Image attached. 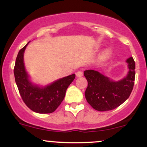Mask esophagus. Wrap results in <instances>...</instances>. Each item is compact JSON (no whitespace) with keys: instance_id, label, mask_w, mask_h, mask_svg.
<instances>
[{"instance_id":"obj_1","label":"esophagus","mask_w":147,"mask_h":147,"mask_svg":"<svg viewBox=\"0 0 147 147\" xmlns=\"http://www.w3.org/2000/svg\"><path fill=\"white\" fill-rule=\"evenodd\" d=\"M76 76H77V77H81L83 76V72L82 71H78L76 72Z\"/></svg>"}]
</instances>
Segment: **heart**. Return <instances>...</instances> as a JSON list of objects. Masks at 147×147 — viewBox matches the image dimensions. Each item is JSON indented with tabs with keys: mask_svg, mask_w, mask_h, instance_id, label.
Here are the masks:
<instances>
[{
	"mask_svg": "<svg viewBox=\"0 0 147 147\" xmlns=\"http://www.w3.org/2000/svg\"><path fill=\"white\" fill-rule=\"evenodd\" d=\"M112 50L110 48H107L106 50H104V51L101 52V54L99 56V60L102 61H105L108 59L109 58H110L112 55Z\"/></svg>",
	"mask_w": 147,
	"mask_h": 147,
	"instance_id": "heart-1",
	"label": "heart"
}]
</instances>
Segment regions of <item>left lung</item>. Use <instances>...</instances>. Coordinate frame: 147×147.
Segmentation results:
<instances>
[{"instance_id": "1", "label": "left lung", "mask_w": 147, "mask_h": 147, "mask_svg": "<svg viewBox=\"0 0 147 147\" xmlns=\"http://www.w3.org/2000/svg\"><path fill=\"white\" fill-rule=\"evenodd\" d=\"M128 71L126 77L114 81L98 71L88 70L84 75L88 81L85 97L88 103L98 111L116 109L129 97L134 85L136 64L133 57L126 59Z\"/></svg>"}]
</instances>
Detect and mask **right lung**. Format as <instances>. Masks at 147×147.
Here are the masks:
<instances>
[{"label": "right lung", "instance_id": "add662e5", "mask_svg": "<svg viewBox=\"0 0 147 147\" xmlns=\"http://www.w3.org/2000/svg\"><path fill=\"white\" fill-rule=\"evenodd\" d=\"M29 43L18 53L14 69L15 82L23 102L30 109L38 113H51L63 100L67 88L75 79V75L59 79L46 86L34 84L24 63V52Z\"/></svg>", "mask_w": 147, "mask_h": 147}]
</instances>
